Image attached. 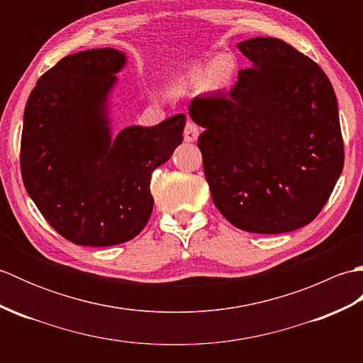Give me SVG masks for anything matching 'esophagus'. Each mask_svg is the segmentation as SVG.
Wrapping results in <instances>:
<instances>
[{"label":"esophagus","mask_w":363,"mask_h":363,"mask_svg":"<svg viewBox=\"0 0 363 363\" xmlns=\"http://www.w3.org/2000/svg\"><path fill=\"white\" fill-rule=\"evenodd\" d=\"M199 135V128L191 120H187L186 128H184V138L186 142H195Z\"/></svg>","instance_id":"obj_1"}]
</instances>
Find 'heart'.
Returning a JSON list of instances; mask_svg holds the SVG:
<instances>
[{"label":"heart","mask_w":363,"mask_h":363,"mask_svg":"<svg viewBox=\"0 0 363 363\" xmlns=\"http://www.w3.org/2000/svg\"><path fill=\"white\" fill-rule=\"evenodd\" d=\"M194 81L206 82L211 81L215 89L228 87L234 78V64L226 57H220L213 64L207 67H198L191 74Z\"/></svg>","instance_id":"heart-1"}]
</instances>
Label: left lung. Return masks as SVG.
Wrapping results in <instances>:
<instances>
[{
    "mask_svg": "<svg viewBox=\"0 0 363 363\" xmlns=\"http://www.w3.org/2000/svg\"><path fill=\"white\" fill-rule=\"evenodd\" d=\"M254 64L229 94L191 99L212 199L229 223L281 234L317 217L342 174L334 89L312 59L279 38L237 45Z\"/></svg>",
    "mask_w": 363,
    "mask_h": 363,
    "instance_id": "left-lung-1",
    "label": "left lung"
}]
</instances>
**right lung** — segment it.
<instances>
[{"mask_svg":"<svg viewBox=\"0 0 363 363\" xmlns=\"http://www.w3.org/2000/svg\"><path fill=\"white\" fill-rule=\"evenodd\" d=\"M126 56L113 48L81 51L40 76L25 107L23 182L43 218L81 246H112L148 223L154 169L182 143L186 115L112 137L109 95Z\"/></svg>","mask_w":363,"mask_h":363,"instance_id":"1","label":"right lung"}]
</instances>
